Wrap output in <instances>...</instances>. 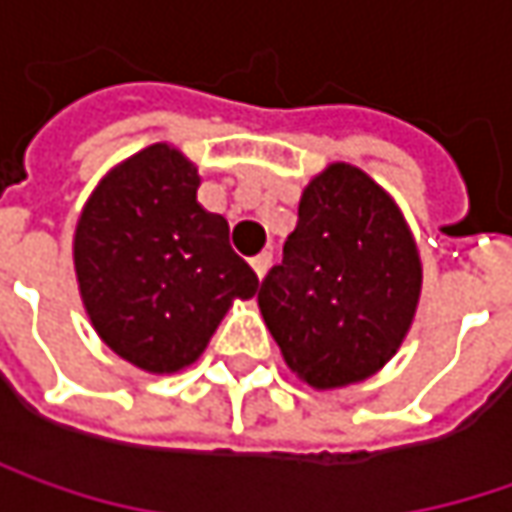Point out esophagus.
Listing matches in <instances>:
<instances>
[{
    "label": "esophagus",
    "instance_id": "1",
    "mask_svg": "<svg viewBox=\"0 0 512 512\" xmlns=\"http://www.w3.org/2000/svg\"><path fill=\"white\" fill-rule=\"evenodd\" d=\"M252 269L257 272V278L263 281V278H266V272L272 269V252H260L257 257H252Z\"/></svg>",
    "mask_w": 512,
    "mask_h": 512
}]
</instances>
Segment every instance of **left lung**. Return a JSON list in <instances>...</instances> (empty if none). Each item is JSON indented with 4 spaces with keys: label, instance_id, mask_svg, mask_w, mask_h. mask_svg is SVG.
<instances>
[{
    "label": "left lung",
    "instance_id": "8db88e82",
    "mask_svg": "<svg viewBox=\"0 0 512 512\" xmlns=\"http://www.w3.org/2000/svg\"><path fill=\"white\" fill-rule=\"evenodd\" d=\"M423 263L394 196L333 162L310 179L284 260L257 307L286 368L316 391L356 385L391 362L420 304Z\"/></svg>",
    "mask_w": 512,
    "mask_h": 512
}]
</instances>
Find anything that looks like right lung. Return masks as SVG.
I'll return each mask as SVG.
<instances>
[{
  "instance_id": "right-lung-1",
  "label": "right lung",
  "mask_w": 512,
  "mask_h": 512,
  "mask_svg": "<svg viewBox=\"0 0 512 512\" xmlns=\"http://www.w3.org/2000/svg\"><path fill=\"white\" fill-rule=\"evenodd\" d=\"M199 170L173 144L115 165L77 217V289L112 353L147 374L194 365L257 275L228 246V223L196 202Z\"/></svg>"
}]
</instances>
